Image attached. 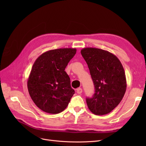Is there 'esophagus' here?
Listing matches in <instances>:
<instances>
[{
    "instance_id": "34e87169",
    "label": "esophagus",
    "mask_w": 146,
    "mask_h": 146,
    "mask_svg": "<svg viewBox=\"0 0 146 146\" xmlns=\"http://www.w3.org/2000/svg\"><path fill=\"white\" fill-rule=\"evenodd\" d=\"M77 92L78 94H81L82 92V88H78L77 90Z\"/></svg>"
}]
</instances>
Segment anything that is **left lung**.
Instances as JSON below:
<instances>
[{
    "mask_svg": "<svg viewBox=\"0 0 146 146\" xmlns=\"http://www.w3.org/2000/svg\"><path fill=\"white\" fill-rule=\"evenodd\" d=\"M81 54L86 62L95 93L86 98L90 111L96 115L111 112L121 102L127 88L124 69L117 57L108 51L86 47Z\"/></svg>",
    "mask_w": 146,
    "mask_h": 146,
    "instance_id": "obj_1",
    "label": "left lung"
}]
</instances>
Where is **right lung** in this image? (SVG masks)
<instances>
[{"instance_id":"add662e5","label":"right lung","mask_w":146,"mask_h":146,"mask_svg":"<svg viewBox=\"0 0 146 146\" xmlns=\"http://www.w3.org/2000/svg\"><path fill=\"white\" fill-rule=\"evenodd\" d=\"M76 51L72 48L50 50L35 61L27 88L33 102L42 111L57 114L68 107L75 91L64 70Z\"/></svg>"}]
</instances>
